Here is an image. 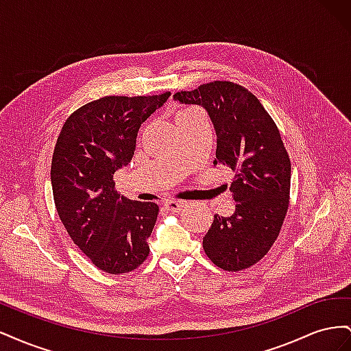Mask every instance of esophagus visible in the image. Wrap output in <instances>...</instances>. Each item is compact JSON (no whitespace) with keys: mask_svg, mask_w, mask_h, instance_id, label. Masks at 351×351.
<instances>
[{"mask_svg":"<svg viewBox=\"0 0 351 351\" xmlns=\"http://www.w3.org/2000/svg\"><path fill=\"white\" fill-rule=\"evenodd\" d=\"M183 206H184L183 200H168V202H165V205H164V208L168 212H173V214H176V212H180V209H182Z\"/></svg>","mask_w":351,"mask_h":351,"instance_id":"34e87169","label":"esophagus"}]
</instances>
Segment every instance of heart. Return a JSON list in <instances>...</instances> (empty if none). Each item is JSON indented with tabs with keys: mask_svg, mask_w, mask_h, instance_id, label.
I'll list each match as a JSON object with an SVG mask.
<instances>
[{
	"mask_svg": "<svg viewBox=\"0 0 351 351\" xmlns=\"http://www.w3.org/2000/svg\"><path fill=\"white\" fill-rule=\"evenodd\" d=\"M187 111H190V110H184V111H180L178 114H183V112H187Z\"/></svg>",
	"mask_w": 351,
	"mask_h": 351,
	"instance_id": "b5f03b06",
	"label": "heart"
}]
</instances>
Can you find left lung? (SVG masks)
Wrapping results in <instances>:
<instances>
[{
  "instance_id": "obj_1",
  "label": "left lung",
  "mask_w": 351,
  "mask_h": 351,
  "mask_svg": "<svg viewBox=\"0 0 351 351\" xmlns=\"http://www.w3.org/2000/svg\"><path fill=\"white\" fill-rule=\"evenodd\" d=\"M174 99L206 110L217 133L214 165L234 173L236 210L214 217L205 253L222 269H246L269 252L289 209L291 162L278 127L252 92L232 82H209Z\"/></svg>"
}]
</instances>
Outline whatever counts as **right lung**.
Instances as JSON below:
<instances>
[{
    "label": "right lung",
    "instance_id": "add662e5",
    "mask_svg": "<svg viewBox=\"0 0 351 351\" xmlns=\"http://www.w3.org/2000/svg\"><path fill=\"white\" fill-rule=\"evenodd\" d=\"M169 95L92 101L69 117L57 139L51 183L58 217L74 244L104 272L127 274L149 256L147 239L159 208L120 196L114 173L132 161L142 123Z\"/></svg>",
    "mask_w": 351,
    "mask_h": 351
}]
</instances>
